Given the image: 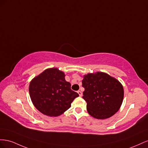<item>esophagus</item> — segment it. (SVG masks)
Segmentation results:
<instances>
[{
  "mask_svg": "<svg viewBox=\"0 0 148 148\" xmlns=\"http://www.w3.org/2000/svg\"><path fill=\"white\" fill-rule=\"evenodd\" d=\"M77 93L79 94V96H80V97H81V96L82 95V92H81V91H78V92H77Z\"/></svg>",
  "mask_w": 148,
  "mask_h": 148,
  "instance_id": "esophagus-1",
  "label": "esophagus"
}]
</instances>
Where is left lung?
Segmentation results:
<instances>
[{
  "label": "left lung",
  "mask_w": 148,
  "mask_h": 148,
  "mask_svg": "<svg viewBox=\"0 0 148 148\" xmlns=\"http://www.w3.org/2000/svg\"><path fill=\"white\" fill-rule=\"evenodd\" d=\"M82 98L87 102V110L95 119L103 120L111 117L120 109L123 102V86L107 73L97 72L84 75Z\"/></svg>",
  "instance_id": "obj_1"
}]
</instances>
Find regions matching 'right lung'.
<instances>
[{
	"mask_svg": "<svg viewBox=\"0 0 148 148\" xmlns=\"http://www.w3.org/2000/svg\"><path fill=\"white\" fill-rule=\"evenodd\" d=\"M65 74L58 68H49L33 78L29 86V96L36 108L45 115L58 116L71 107L79 94L71 90Z\"/></svg>",
	"mask_w": 148,
	"mask_h": 148,
	"instance_id": "obj_1",
	"label": "right lung"
}]
</instances>
